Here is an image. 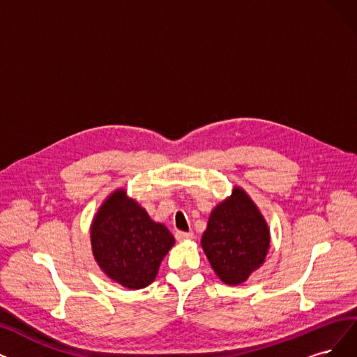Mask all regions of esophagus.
<instances>
[{
    "label": "esophagus",
    "instance_id": "obj_1",
    "mask_svg": "<svg viewBox=\"0 0 357 357\" xmlns=\"http://www.w3.org/2000/svg\"><path fill=\"white\" fill-rule=\"evenodd\" d=\"M176 238L178 241H183V240H190L193 238V233H186V231H176Z\"/></svg>",
    "mask_w": 357,
    "mask_h": 357
}]
</instances>
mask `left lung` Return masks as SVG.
<instances>
[{
	"label": "left lung",
	"instance_id": "left-lung-1",
	"mask_svg": "<svg viewBox=\"0 0 357 357\" xmlns=\"http://www.w3.org/2000/svg\"><path fill=\"white\" fill-rule=\"evenodd\" d=\"M202 248L217 275L237 286L259 268L269 248V230L249 196L236 188L212 211Z\"/></svg>",
	"mask_w": 357,
	"mask_h": 357
}]
</instances>
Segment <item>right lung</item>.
Returning <instances> with one entry per match:
<instances>
[{
    "label": "right lung",
    "instance_id": "1",
    "mask_svg": "<svg viewBox=\"0 0 357 357\" xmlns=\"http://www.w3.org/2000/svg\"><path fill=\"white\" fill-rule=\"evenodd\" d=\"M91 240L95 259L104 273L132 290L149 286L174 245L167 227L153 222L124 190L114 192L99 209Z\"/></svg>",
    "mask_w": 357,
    "mask_h": 357
}]
</instances>
